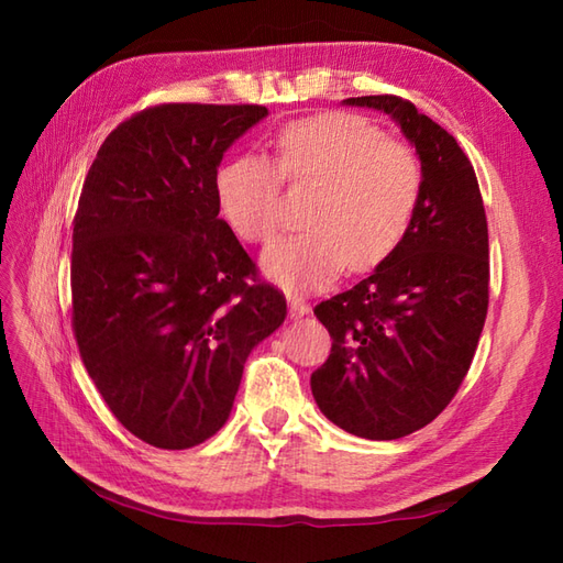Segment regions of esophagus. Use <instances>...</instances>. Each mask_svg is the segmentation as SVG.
I'll return each instance as SVG.
<instances>
[{"label":"esophagus","instance_id":"esophagus-1","mask_svg":"<svg viewBox=\"0 0 563 563\" xmlns=\"http://www.w3.org/2000/svg\"><path fill=\"white\" fill-rule=\"evenodd\" d=\"M288 307H290V317L292 319H300L309 312V305L305 300H300V297H288Z\"/></svg>","mask_w":563,"mask_h":563}]
</instances>
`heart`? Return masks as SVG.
Masks as SVG:
<instances>
[{"instance_id": "1", "label": "heart", "mask_w": 563, "mask_h": 563, "mask_svg": "<svg viewBox=\"0 0 563 563\" xmlns=\"http://www.w3.org/2000/svg\"><path fill=\"white\" fill-rule=\"evenodd\" d=\"M275 154L246 152L214 178L224 222L251 244L280 232V186H314L302 234L273 244L261 268L290 292L331 285L349 266L367 271L399 246L421 198L423 169L416 154L355 113H319L285 125Z\"/></svg>"}]
</instances>
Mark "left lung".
Masks as SVG:
<instances>
[{
	"label": "left lung",
	"instance_id": "1",
	"mask_svg": "<svg viewBox=\"0 0 563 563\" xmlns=\"http://www.w3.org/2000/svg\"><path fill=\"white\" fill-rule=\"evenodd\" d=\"M343 103L401 128L423 186L399 246L365 280L314 307L333 343L312 373V394L345 433L397 440L433 421L472 365L488 309L486 212L457 140L411 101L382 93Z\"/></svg>",
	"mask_w": 563,
	"mask_h": 563
}]
</instances>
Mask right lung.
I'll list each match as a JSON object with an SVG mask.
<instances>
[{
  "label": "right lung",
  "instance_id": "right-lung-1",
  "mask_svg": "<svg viewBox=\"0 0 563 563\" xmlns=\"http://www.w3.org/2000/svg\"><path fill=\"white\" fill-rule=\"evenodd\" d=\"M266 106L162 103L103 140L71 232V329L113 416L162 450L212 438L283 292L220 218L224 152Z\"/></svg>",
  "mask_w": 563,
  "mask_h": 563
}]
</instances>
